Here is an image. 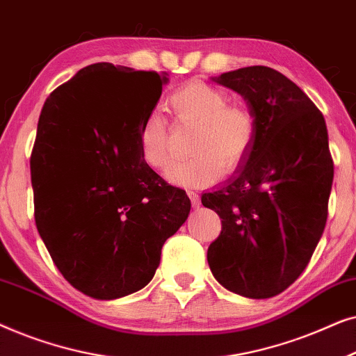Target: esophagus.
Here are the masks:
<instances>
[{
	"label": "esophagus",
	"instance_id": "obj_1",
	"mask_svg": "<svg viewBox=\"0 0 356 356\" xmlns=\"http://www.w3.org/2000/svg\"><path fill=\"white\" fill-rule=\"evenodd\" d=\"M188 196H189V199H191V204L193 206H199V204H201V199H199V194L197 193H194V191H188Z\"/></svg>",
	"mask_w": 356,
	"mask_h": 356
}]
</instances>
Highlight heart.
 Instances as JSON below:
<instances>
[{
	"instance_id": "heart-1",
	"label": "heart",
	"mask_w": 356,
	"mask_h": 356,
	"mask_svg": "<svg viewBox=\"0 0 356 356\" xmlns=\"http://www.w3.org/2000/svg\"><path fill=\"white\" fill-rule=\"evenodd\" d=\"M220 87L194 79L168 97L179 123L196 124L189 140L191 157L170 165L165 177L175 186L202 188L217 181L222 170L235 172L248 159L257 134L254 111L245 104H228ZM140 157L150 168L163 170L170 162V126L160 111L145 115L139 126Z\"/></svg>"
}]
</instances>
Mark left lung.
<instances>
[{
	"mask_svg": "<svg viewBox=\"0 0 356 356\" xmlns=\"http://www.w3.org/2000/svg\"><path fill=\"white\" fill-rule=\"evenodd\" d=\"M212 81L246 100L257 134L235 175L201 197L222 218L207 262L227 290L270 298L298 279L323 236L334 179L327 128L309 97L272 67H241Z\"/></svg>",
	"mask_w": 356,
	"mask_h": 356,
	"instance_id": "1",
	"label": "left lung"
}]
</instances>
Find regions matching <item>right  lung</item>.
Instances as JSON below:
<instances>
[{"mask_svg":"<svg viewBox=\"0 0 356 356\" xmlns=\"http://www.w3.org/2000/svg\"><path fill=\"white\" fill-rule=\"evenodd\" d=\"M167 72L95 63L43 105L31 155L35 223L70 284L97 300L144 289L191 211L140 157L139 126Z\"/></svg>","mask_w":356,"mask_h":356,"instance_id":"right-lung-1","label":"right lung"}]
</instances>
